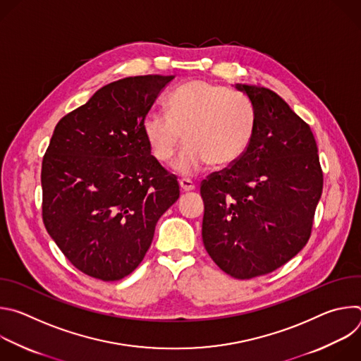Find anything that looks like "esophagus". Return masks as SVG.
Instances as JSON below:
<instances>
[{
  "instance_id": "esophagus-1",
  "label": "esophagus",
  "mask_w": 361,
  "mask_h": 361,
  "mask_svg": "<svg viewBox=\"0 0 361 361\" xmlns=\"http://www.w3.org/2000/svg\"><path fill=\"white\" fill-rule=\"evenodd\" d=\"M178 184H180V187H181V191H184V192L192 191V190L195 188L194 183H192L191 180H188V178H181V180L178 181Z\"/></svg>"
}]
</instances>
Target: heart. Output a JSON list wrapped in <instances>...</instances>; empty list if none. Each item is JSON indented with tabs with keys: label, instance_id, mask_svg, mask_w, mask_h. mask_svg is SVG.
<instances>
[{
	"label": "heart",
	"instance_id": "b5f03b06",
	"mask_svg": "<svg viewBox=\"0 0 361 361\" xmlns=\"http://www.w3.org/2000/svg\"><path fill=\"white\" fill-rule=\"evenodd\" d=\"M169 114L151 111L142 133L154 159L170 161L183 140L188 142L174 163L180 176H194L209 163L227 167L247 151L255 131L251 102L220 84L194 80L169 98Z\"/></svg>",
	"mask_w": 361,
	"mask_h": 361
}]
</instances>
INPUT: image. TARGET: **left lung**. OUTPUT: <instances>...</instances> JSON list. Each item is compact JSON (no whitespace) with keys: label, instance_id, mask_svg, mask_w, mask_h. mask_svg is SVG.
I'll use <instances>...</instances> for the list:
<instances>
[{"label":"left lung","instance_id":"1","mask_svg":"<svg viewBox=\"0 0 361 361\" xmlns=\"http://www.w3.org/2000/svg\"><path fill=\"white\" fill-rule=\"evenodd\" d=\"M255 113L244 156L204 180L202 243L227 274L248 280L269 274L302 250L323 191L317 144L274 91L235 84Z\"/></svg>","mask_w":361,"mask_h":361}]
</instances>
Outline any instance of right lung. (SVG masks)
<instances>
[{
  "label": "right lung",
  "instance_id": "1",
  "mask_svg": "<svg viewBox=\"0 0 361 361\" xmlns=\"http://www.w3.org/2000/svg\"><path fill=\"white\" fill-rule=\"evenodd\" d=\"M174 75L110 82L63 117L42 160V220L80 271L102 281L133 273L160 217L180 197L151 156L142 120Z\"/></svg>",
  "mask_w": 361,
  "mask_h": 361
}]
</instances>
